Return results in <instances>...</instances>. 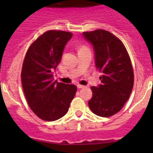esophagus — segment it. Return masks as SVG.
<instances>
[{
    "label": "esophagus",
    "instance_id": "34e87169",
    "mask_svg": "<svg viewBox=\"0 0 153 153\" xmlns=\"http://www.w3.org/2000/svg\"><path fill=\"white\" fill-rule=\"evenodd\" d=\"M84 87V86H83V85H80V84H77V88L78 89H81V88H83Z\"/></svg>",
    "mask_w": 153,
    "mask_h": 153
}]
</instances>
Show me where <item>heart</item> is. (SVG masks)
<instances>
[{
    "instance_id": "b5f03b06",
    "label": "heart",
    "mask_w": 153,
    "mask_h": 153,
    "mask_svg": "<svg viewBox=\"0 0 153 153\" xmlns=\"http://www.w3.org/2000/svg\"><path fill=\"white\" fill-rule=\"evenodd\" d=\"M86 48H87V47H85V46H83V47H80V49H79V50H83V49H86Z\"/></svg>"
}]
</instances>
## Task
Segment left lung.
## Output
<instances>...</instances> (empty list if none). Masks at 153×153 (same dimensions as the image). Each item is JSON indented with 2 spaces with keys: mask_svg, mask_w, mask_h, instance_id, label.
I'll return each instance as SVG.
<instances>
[{
  "mask_svg": "<svg viewBox=\"0 0 153 153\" xmlns=\"http://www.w3.org/2000/svg\"><path fill=\"white\" fill-rule=\"evenodd\" d=\"M83 35L93 44L96 67L102 74L101 84L91 87L89 107L99 117H111L123 107L133 87L130 57L123 42L109 31L98 29Z\"/></svg>",
  "mask_w": 153,
  "mask_h": 153,
  "instance_id": "left-lung-1",
  "label": "left lung"
}]
</instances>
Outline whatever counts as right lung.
<instances>
[{
    "label": "right lung",
    "mask_w": 153,
    "mask_h": 153,
    "mask_svg": "<svg viewBox=\"0 0 153 153\" xmlns=\"http://www.w3.org/2000/svg\"><path fill=\"white\" fill-rule=\"evenodd\" d=\"M72 36L67 31H46L31 44L24 57L21 70L24 95L32 111L45 121L63 117L76 92L75 85L58 83L53 75Z\"/></svg>",
    "instance_id": "1"
}]
</instances>
